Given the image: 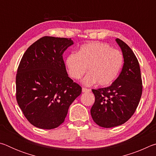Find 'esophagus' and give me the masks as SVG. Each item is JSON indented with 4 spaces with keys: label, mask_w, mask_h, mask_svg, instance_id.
I'll list each match as a JSON object with an SVG mask.
<instances>
[{
    "label": "esophagus",
    "mask_w": 156,
    "mask_h": 156,
    "mask_svg": "<svg viewBox=\"0 0 156 156\" xmlns=\"http://www.w3.org/2000/svg\"><path fill=\"white\" fill-rule=\"evenodd\" d=\"M91 91V89H87V88H83L82 89V91L83 92V93H87V92H89Z\"/></svg>",
    "instance_id": "esophagus-1"
}]
</instances>
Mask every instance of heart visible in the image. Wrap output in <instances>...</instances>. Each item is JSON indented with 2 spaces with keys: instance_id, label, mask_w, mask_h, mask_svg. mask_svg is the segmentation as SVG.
<instances>
[{
  "instance_id": "obj_1",
  "label": "heart",
  "mask_w": 156,
  "mask_h": 156,
  "mask_svg": "<svg viewBox=\"0 0 156 156\" xmlns=\"http://www.w3.org/2000/svg\"><path fill=\"white\" fill-rule=\"evenodd\" d=\"M71 77L79 80L87 71L89 73L82 80L84 85L98 83L100 86L109 85L114 81L123 65L122 53L106 43L84 44L77 54L71 53L65 59Z\"/></svg>"
}]
</instances>
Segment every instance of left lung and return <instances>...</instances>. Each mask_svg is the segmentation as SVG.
Listing matches in <instances>:
<instances>
[{
	"label": "left lung",
	"instance_id": "left-lung-1",
	"mask_svg": "<svg viewBox=\"0 0 156 156\" xmlns=\"http://www.w3.org/2000/svg\"><path fill=\"white\" fill-rule=\"evenodd\" d=\"M122 50L124 65L122 72L109 87L92 89L95 102L91 117L98 125L105 128L122 125L138 107L142 91V82L138 60L125 42L115 39Z\"/></svg>",
	"mask_w": 156,
	"mask_h": 156
}]
</instances>
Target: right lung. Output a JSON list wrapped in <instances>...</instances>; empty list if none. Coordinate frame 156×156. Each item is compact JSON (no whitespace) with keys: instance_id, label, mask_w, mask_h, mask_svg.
<instances>
[{"instance_id":"1","label":"right lung","mask_w":156,"mask_h":156,"mask_svg":"<svg viewBox=\"0 0 156 156\" xmlns=\"http://www.w3.org/2000/svg\"><path fill=\"white\" fill-rule=\"evenodd\" d=\"M71 38L44 36L26 50L18 66L16 100L31 125L43 129L64 122L69 107L82 92L68 76L62 54Z\"/></svg>"}]
</instances>
